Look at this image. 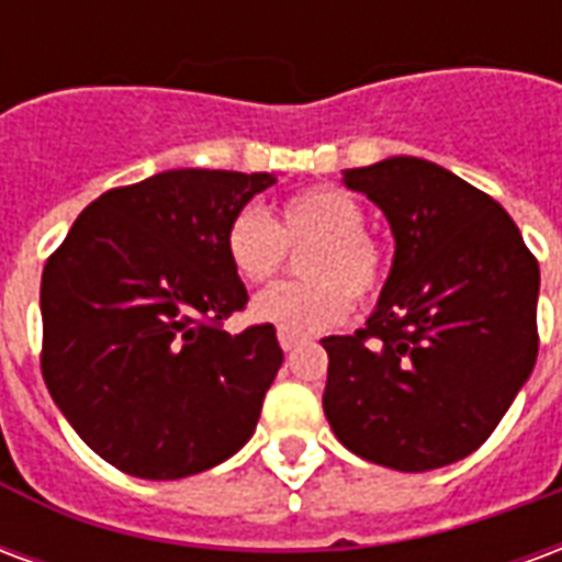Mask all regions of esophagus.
Segmentation results:
<instances>
[{"label": "esophagus", "instance_id": "esophagus-1", "mask_svg": "<svg viewBox=\"0 0 562 562\" xmlns=\"http://www.w3.org/2000/svg\"><path fill=\"white\" fill-rule=\"evenodd\" d=\"M277 340H280L282 352H292V349H297V342H301V334H292V330H280V334H277Z\"/></svg>", "mask_w": 562, "mask_h": 562}]
</instances>
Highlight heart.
I'll list each match as a JSON object with an SVG mask.
<instances>
[{"label": "heart", "instance_id": "b5f03b06", "mask_svg": "<svg viewBox=\"0 0 562 562\" xmlns=\"http://www.w3.org/2000/svg\"><path fill=\"white\" fill-rule=\"evenodd\" d=\"M285 244H313L304 256L306 282L273 285L252 297L249 316L292 334H316L349 316L352 297L370 304L389 277L385 249L364 232V207L340 186H313L285 198L270 222L244 207L225 225V258L249 285H261L285 261Z\"/></svg>", "mask_w": 562, "mask_h": 562}]
</instances>
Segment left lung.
Returning <instances> with one entry per match:
<instances>
[{"mask_svg": "<svg viewBox=\"0 0 562 562\" xmlns=\"http://www.w3.org/2000/svg\"><path fill=\"white\" fill-rule=\"evenodd\" d=\"M394 234L376 310L325 337V415L358 458L401 472L463 460L494 434L539 352V265L494 198L415 156L342 171Z\"/></svg>", "mask_w": 562, "mask_h": 562, "instance_id": "1", "label": "left lung"}]
</instances>
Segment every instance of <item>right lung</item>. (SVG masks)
<instances>
[{
	"label": "right lung",
	"instance_id": "1",
	"mask_svg": "<svg viewBox=\"0 0 562 562\" xmlns=\"http://www.w3.org/2000/svg\"><path fill=\"white\" fill-rule=\"evenodd\" d=\"M277 173L173 168L80 213L42 277V373L87 446L135 479H186L256 434L282 364L273 325L222 330L246 304L225 225Z\"/></svg>",
	"mask_w": 562,
	"mask_h": 562
}]
</instances>
